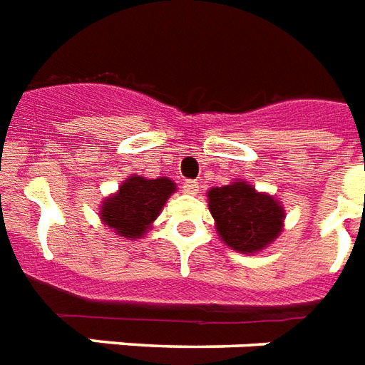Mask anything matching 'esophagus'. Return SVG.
Masks as SVG:
<instances>
[{
    "instance_id": "esophagus-1",
    "label": "esophagus",
    "mask_w": 365,
    "mask_h": 365,
    "mask_svg": "<svg viewBox=\"0 0 365 365\" xmlns=\"http://www.w3.org/2000/svg\"><path fill=\"white\" fill-rule=\"evenodd\" d=\"M182 188H185L186 194H197L200 192V182H196V180H186Z\"/></svg>"
}]
</instances>
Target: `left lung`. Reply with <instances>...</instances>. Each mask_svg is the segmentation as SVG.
<instances>
[{
	"instance_id": "obj_1",
	"label": "left lung",
	"mask_w": 365,
	"mask_h": 365,
	"mask_svg": "<svg viewBox=\"0 0 365 365\" xmlns=\"http://www.w3.org/2000/svg\"><path fill=\"white\" fill-rule=\"evenodd\" d=\"M217 232L237 252H258L282 232L284 207L269 194L237 180L207 192Z\"/></svg>"
}]
</instances>
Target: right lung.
I'll list each match as a JSON object with an SVG mask.
<instances>
[{"mask_svg": "<svg viewBox=\"0 0 365 365\" xmlns=\"http://www.w3.org/2000/svg\"><path fill=\"white\" fill-rule=\"evenodd\" d=\"M175 190V182L169 177L145 179L132 175L122 182L116 194L103 200L100 217L103 224L122 237L139 239L158 218Z\"/></svg>", "mask_w": 365, "mask_h": 365, "instance_id": "add662e5", "label": "right lung"}]
</instances>
